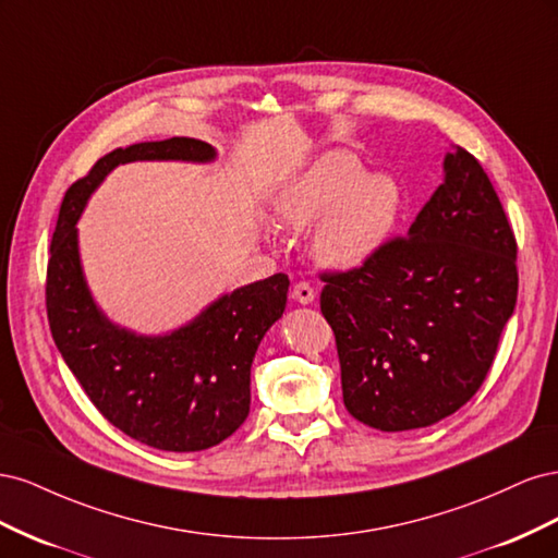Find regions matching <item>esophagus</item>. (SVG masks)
<instances>
[{
  "label": "esophagus",
  "instance_id": "34e87169",
  "mask_svg": "<svg viewBox=\"0 0 558 558\" xmlns=\"http://www.w3.org/2000/svg\"><path fill=\"white\" fill-rule=\"evenodd\" d=\"M293 300H298L300 305H310V302L314 300V289H312V283L310 281H298L295 286H293Z\"/></svg>",
  "mask_w": 558,
  "mask_h": 558
}]
</instances>
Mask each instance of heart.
Wrapping results in <instances>:
<instances>
[{"mask_svg":"<svg viewBox=\"0 0 558 558\" xmlns=\"http://www.w3.org/2000/svg\"><path fill=\"white\" fill-rule=\"evenodd\" d=\"M365 174L349 150H328L277 197V223L293 232L318 225L314 253L328 267L365 263L386 242L400 209L398 185Z\"/></svg>","mask_w":558,"mask_h":558,"instance_id":"b5f03b06","label":"heart"}]
</instances>
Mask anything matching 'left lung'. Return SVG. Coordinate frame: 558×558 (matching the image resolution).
Masks as SVG:
<instances>
[{
	"mask_svg": "<svg viewBox=\"0 0 558 558\" xmlns=\"http://www.w3.org/2000/svg\"><path fill=\"white\" fill-rule=\"evenodd\" d=\"M344 408L377 430L435 424L480 391L519 289L517 240L477 158L456 146L404 238L320 272Z\"/></svg>",
	"mask_w": 558,
	"mask_h": 558,
	"instance_id": "obj_1",
	"label": "left lung"
}]
</instances>
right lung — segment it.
<instances>
[{
  "instance_id": "1",
  "label": "right lung",
  "mask_w": 558,
  "mask_h": 558,
  "mask_svg": "<svg viewBox=\"0 0 558 558\" xmlns=\"http://www.w3.org/2000/svg\"><path fill=\"white\" fill-rule=\"evenodd\" d=\"M207 142L172 137L116 148L64 193L46 269L48 326L64 363L111 426L162 451L223 442L248 416L251 363L283 314L289 275H272L216 300L193 324L165 337L113 326L83 281L76 221L116 165L214 160Z\"/></svg>"
}]
</instances>
